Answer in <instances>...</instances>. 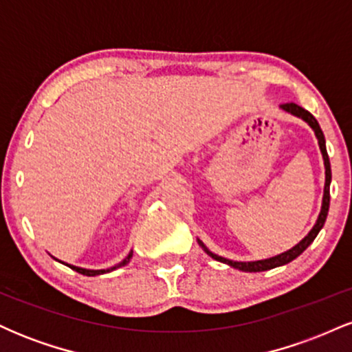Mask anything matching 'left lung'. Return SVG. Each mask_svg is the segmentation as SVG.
Instances as JSON below:
<instances>
[{
  "label": "left lung",
  "instance_id": "left-lung-1",
  "mask_svg": "<svg viewBox=\"0 0 352 352\" xmlns=\"http://www.w3.org/2000/svg\"><path fill=\"white\" fill-rule=\"evenodd\" d=\"M283 111L289 112V114L300 117V119L305 120L306 124L309 125L311 129L314 131V135H316L318 139V144H319V148H321V153H322V160H324V168H326V182H324V195H322V205H321V212H319V217L316 220V223H314V227L311 228V232L306 235L302 240L300 241L298 245H294L292 250H288V252L285 253H280L276 254V256H272V258H266V260H258V261H233V260H228V258H223V256H218V254L212 253L210 250L205 246L201 241L199 240V245L204 248V252L208 254V256H212L213 260L217 261H221V263L225 265H230L233 266V268L240 270V272H250V273H256V272H266V270H272V268H276V266H283L286 263H289V261H293L294 258H298L300 254L305 252L308 246L313 243L314 238L318 236V233L321 232L322 225H324L326 221V217H328V212H329V185H331V164H329V157H328V151H326V140H324V134H322L321 127H319L318 120L314 119V116L311 114V112L306 111V109H302L298 106V104H283L281 106Z\"/></svg>",
  "mask_w": 352,
  "mask_h": 352
}]
</instances>
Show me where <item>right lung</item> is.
Returning a JSON list of instances; mask_svg holds the SVG:
<instances>
[{
  "instance_id": "right-lung-1",
  "label": "right lung",
  "mask_w": 352,
  "mask_h": 352,
  "mask_svg": "<svg viewBox=\"0 0 352 352\" xmlns=\"http://www.w3.org/2000/svg\"><path fill=\"white\" fill-rule=\"evenodd\" d=\"M131 258H132V252L129 253L127 256H125L124 260L120 261V263H117L116 266H112V268H107V270H86V268H79V266H74V265H67V263H64V265L69 266L71 270H74V272H78L80 274H86V276H96V274H104V273H109V272H114V270L120 268V266H125L129 263V261H131ZM60 263H63V261H60Z\"/></svg>"
}]
</instances>
